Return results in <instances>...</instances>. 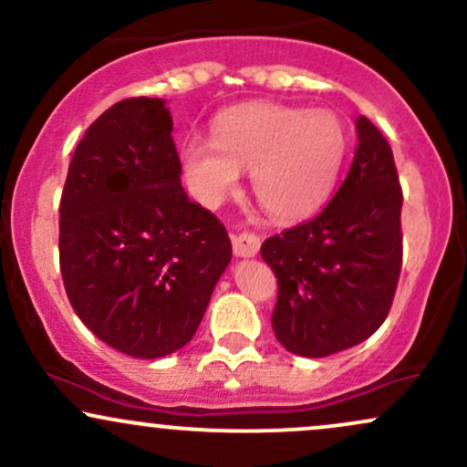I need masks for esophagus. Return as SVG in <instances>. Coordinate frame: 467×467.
<instances>
[{"instance_id": "1", "label": "esophagus", "mask_w": 467, "mask_h": 467, "mask_svg": "<svg viewBox=\"0 0 467 467\" xmlns=\"http://www.w3.org/2000/svg\"><path fill=\"white\" fill-rule=\"evenodd\" d=\"M261 248V239L254 233H241L233 239V250L237 256H254Z\"/></svg>"}]
</instances>
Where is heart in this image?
Masks as SVG:
<instances>
[{
    "instance_id": "obj_1",
    "label": "heart",
    "mask_w": 467,
    "mask_h": 467,
    "mask_svg": "<svg viewBox=\"0 0 467 467\" xmlns=\"http://www.w3.org/2000/svg\"><path fill=\"white\" fill-rule=\"evenodd\" d=\"M347 153V130L334 111L283 103L230 107L215 120V140L192 136L182 162L192 189L219 202L252 169L261 208L281 222L318 211L334 191Z\"/></svg>"
}]
</instances>
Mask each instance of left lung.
I'll return each mask as SVG.
<instances>
[{
	"label": "left lung",
	"instance_id": "1",
	"mask_svg": "<svg viewBox=\"0 0 467 467\" xmlns=\"http://www.w3.org/2000/svg\"><path fill=\"white\" fill-rule=\"evenodd\" d=\"M401 200L387 138L360 116L351 169L323 213L261 245L278 283L272 329L287 351L331 356L387 320L401 272Z\"/></svg>",
	"mask_w": 467,
	"mask_h": 467
}]
</instances>
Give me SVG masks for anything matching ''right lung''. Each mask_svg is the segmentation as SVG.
I'll return each mask as SVG.
<instances>
[{
  "instance_id": "1",
  "label": "right lung",
  "mask_w": 467,
  "mask_h": 467,
  "mask_svg": "<svg viewBox=\"0 0 467 467\" xmlns=\"http://www.w3.org/2000/svg\"><path fill=\"white\" fill-rule=\"evenodd\" d=\"M164 100L103 111L77 144L58 206V261L74 312L133 358L169 356L195 336L233 256L228 233L182 189Z\"/></svg>"
}]
</instances>
